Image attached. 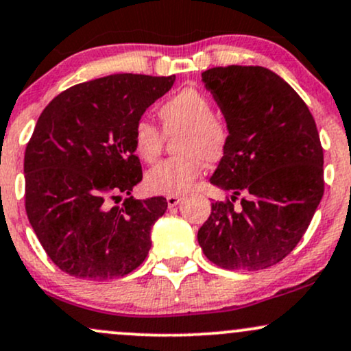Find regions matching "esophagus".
<instances>
[{
    "instance_id": "1",
    "label": "esophagus",
    "mask_w": 351,
    "mask_h": 351,
    "mask_svg": "<svg viewBox=\"0 0 351 351\" xmlns=\"http://www.w3.org/2000/svg\"><path fill=\"white\" fill-rule=\"evenodd\" d=\"M181 199H183V196H167V203H168V208H175L178 206L181 203Z\"/></svg>"
}]
</instances>
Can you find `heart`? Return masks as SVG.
I'll use <instances>...</instances> for the list:
<instances>
[{
	"label": "heart",
	"instance_id": "b5f03b06",
	"mask_svg": "<svg viewBox=\"0 0 351 351\" xmlns=\"http://www.w3.org/2000/svg\"><path fill=\"white\" fill-rule=\"evenodd\" d=\"M163 134L175 140L178 156L155 165L145 176V188L153 195L180 196L195 186L208 163H216L226 153L229 127L223 115L213 112L203 92L181 88L158 108ZM163 135L155 125L138 120L134 127V150L140 160L152 163L158 158Z\"/></svg>",
	"mask_w": 351,
	"mask_h": 351
}]
</instances>
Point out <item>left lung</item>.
Instances as JSON below:
<instances>
[{
    "instance_id": "obj_1",
    "label": "left lung",
    "mask_w": 351,
    "mask_h": 351,
    "mask_svg": "<svg viewBox=\"0 0 351 351\" xmlns=\"http://www.w3.org/2000/svg\"><path fill=\"white\" fill-rule=\"evenodd\" d=\"M229 127L211 184L231 199L211 204L198 243L229 271H261L299 244L324 196V150L315 120L293 88L261 66L201 74ZM244 194L239 207L237 195Z\"/></svg>"
}]
</instances>
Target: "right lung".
Listing matches in <instances>:
<instances>
[{
    "label": "right lung",
    "instance_id": "add662e5",
    "mask_svg": "<svg viewBox=\"0 0 351 351\" xmlns=\"http://www.w3.org/2000/svg\"><path fill=\"white\" fill-rule=\"evenodd\" d=\"M175 75L114 74L60 92L39 115L24 153L26 213L60 271L79 279L123 277L143 263L162 196L123 201L142 181L134 127Z\"/></svg>",
    "mask_w": 351,
    "mask_h": 351
}]
</instances>
